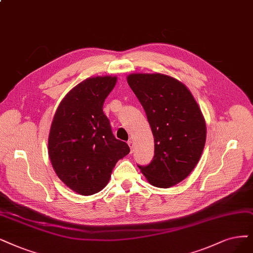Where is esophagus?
I'll list each match as a JSON object with an SVG mask.
<instances>
[{
    "label": "esophagus",
    "mask_w": 253,
    "mask_h": 253,
    "mask_svg": "<svg viewBox=\"0 0 253 253\" xmlns=\"http://www.w3.org/2000/svg\"><path fill=\"white\" fill-rule=\"evenodd\" d=\"M128 145H129L130 149H131V153H132V151H133V147H134V143H133V141H129V142H128Z\"/></svg>",
    "instance_id": "1"
}]
</instances>
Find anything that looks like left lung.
<instances>
[{"label":"left lung","instance_id":"obj_1","mask_svg":"<svg viewBox=\"0 0 253 253\" xmlns=\"http://www.w3.org/2000/svg\"><path fill=\"white\" fill-rule=\"evenodd\" d=\"M127 82L144 107L154 136V156L138 166L148 182L168 189L198 164L207 139L202 111L182 82L168 75L133 73Z\"/></svg>","mask_w":253,"mask_h":253}]
</instances>
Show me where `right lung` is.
Instances as JSON below:
<instances>
[{
    "mask_svg": "<svg viewBox=\"0 0 253 253\" xmlns=\"http://www.w3.org/2000/svg\"><path fill=\"white\" fill-rule=\"evenodd\" d=\"M116 76H97L73 87L55 111L48 152L59 179L82 196L93 195L108 183L119 160L130 149L111 131L103 104L114 89Z\"/></svg>",
    "mask_w": 253,
    "mask_h": 253,
    "instance_id": "add662e5",
    "label": "right lung"
}]
</instances>
